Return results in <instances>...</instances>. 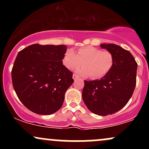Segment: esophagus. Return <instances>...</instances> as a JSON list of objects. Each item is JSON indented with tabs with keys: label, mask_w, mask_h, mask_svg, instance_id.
<instances>
[{
	"label": "esophagus",
	"mask_w": 149,
	"mask_h": 149,
	"mask_svg": "<svg viewBox=\"0 0 149 149\" xmlns=\"http://www.w3.org/2000/svg\"><path fill=\"white\" fill-rule=\"evenodd\" d=\"M79 78V76H78V75H76V74H73V80H76V79H78V78Z\"/></svg>",
	"instance_id": "obj_1"
}]
</instances>
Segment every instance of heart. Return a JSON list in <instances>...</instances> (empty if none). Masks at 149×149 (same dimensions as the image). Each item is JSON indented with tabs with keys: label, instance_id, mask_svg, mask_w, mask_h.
Here are the masks:
<instances>
[{
	"label": "heart",
	"instance_id": "1",
	"mask_svg": "<svg viewBox=\"0 0 149 149\" xmlns=\"http://www.w3.org/2000/svg\"><path fill=\"white\" fill-rule=\"evenodd\" d=\"M63 64L69 70H76L80 76L92 79L103 78L111 71L114 64V56L107 50H101L97 47L88 46L78 49L77 54L72 49L65 52L62 59Z\"/></svg>",
	"mask_w": 149,
	"mask_h": 149
}]
</instances>
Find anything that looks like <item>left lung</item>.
Returning a JSON list of instances; mask_svg holds the SVG:
<instances>
[{
	"label": "left lung",
	"mask_w": 149,
	"mask_h": 149,
	"mask_svg": "<svg viewBox=\"0 0 149 149\" xmlns=\"http://www.w3.org/2000/svg\"><path fill=\"white\" fill-rule=\"evenodd\" d=\"M100 47L113 54V66L100 80H84L82 97L90 111L105 116L118 111L131 98L136 86L137 64L132 54L120 46L102 44Z\"/></svg>",
	"instance_id": "left-lung-1"
}]
</instances>
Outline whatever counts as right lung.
<instances>
[{"mask_svg": "<svg viewBox=\"0 0 149 149\" xmlns=\"http://www.w3.org/2000/svg\"><path fill=\"white\" fill-rule=\"evenodd\" d=\"M64 45L28 46L18 53L12 69L13 88L32 112L50 115L61 109L66 90L74 80L63 65Z\"/></svg>", "mask_w": 149, "mask_h": 149, "instance_id": "right-lung-1", "label": "right lung"}]
</instances>
